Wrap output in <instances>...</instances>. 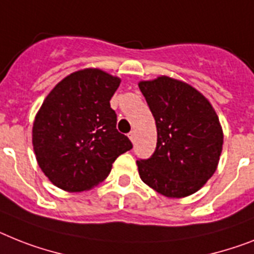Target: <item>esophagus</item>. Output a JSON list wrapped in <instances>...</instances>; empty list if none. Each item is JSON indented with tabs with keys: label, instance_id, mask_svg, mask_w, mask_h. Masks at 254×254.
<instances>
[{
	"label": "esophagus",
	"instance_id": "34e87169",
	"mask_svg": "<svg viewBox=\"0 0 254 254\" xmlns=\"http://www.w3.org/2000/svg\"><path fill=\"white\" fill-rule=\"evenodd\" d=\"M128 139L131 140L132 142L135 141V132H133V131H131V132H129V133H128Z\"/></svg>",
	"mask_w": 254,
	"mask_h": 254
}]
</instances>
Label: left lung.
I'll return each mask as SVG.
<instances>
[{"instance_id": "1", "label": "left lung", "mask_w": 254, "mask_h": 254, "mask_svg": "<svg viewBox=\"0 0 254 254\" xmlns=\"http://www.w3.org/2000/svg\"><path fill=\"white\" fill-rule=\"evenodd\" d=\"M157 127V148L136 161L141 180L170 198L196 193L213 177L223 146V129L213 105L190 84L167 75L140 80Z\"/></svg>"}]
</instances>
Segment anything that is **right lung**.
<instances>
[{
	"mask_svg": "<svg viewBox=\"0 0 254 254\" xmlns=\"http://www.w3.org/2000/svg\"><path fill=\"white\" fill-rule=\"evenodd\" d=\"M121 77L97 67L67 75L49 92L32 127L37 165L67 192L89 190L108 178L113 162L132 148L117 131L110 108Z\"/></svg>",
	"mask_w": 254,
	"mask_h": 254,
	"instance_id": "obj_1",
	"label": "right lung"
}]
</instances>
